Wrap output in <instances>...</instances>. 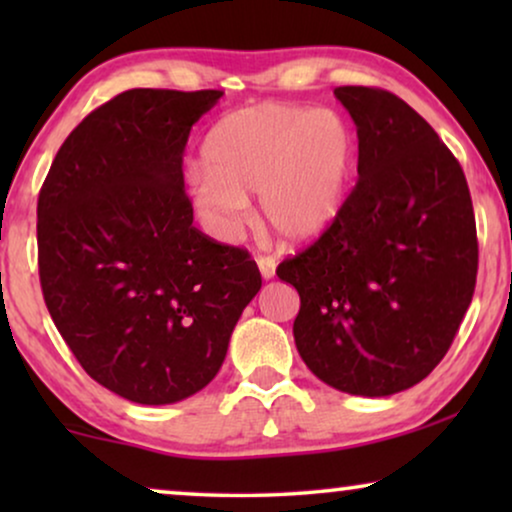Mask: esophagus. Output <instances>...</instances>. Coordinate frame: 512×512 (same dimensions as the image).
Masks as SVG:
<instances>
[{
    "instance_id": "esophagus-1",
    "label": "esophagus",
    "mask_w": 512,
    "mask_h": 512,
    "mask_svg": "<svg viewBox=\"0 0 512 512\" xmlns=\"http://www.w3.org/2000/svg\"><path fill=\"white\" fill-rule=\"evenodd\" d=\"M256 263H258V270H261L263 279L275 277V268H277L275 258H272V256H256Z\"/></svg>"
}]
</instances>
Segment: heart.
Wrapping results in <instances>:
<instances>
[{"mask_svg": "<svg viewBox=\"0 0 512 512\" xmlns=\"http://www.w3.org/2000/svg\"><path fill=\"white\" fill-rule=\"evenodd\" d=\"M202 163L188 172L195 212L230 240L261 195L263 223L279 240L310 244L338 221L356 165V137L333 109L261 102L235 109L209 130Z\"/></svg>", "mask_w": 512, "mask_h": 512, "instance_id": "b5f03b06", "label": "heart"}]
</instances>
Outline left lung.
<instances>
[{"label": "left lung", "mask_w": 512, "mask_h": 512, "mask_svg": "<svg viewBox=\"0 0 512 512\" xmlns=\"http://www.w3.org/2000/svg\"><path fill=\"white\" fill-rule=\"evenodd\" d=\"M333 93L356 123L359 181L277 277L300 296L305 366L345 394L391 396L443 361L471 305L473 202L459 160L410 104L382 88Z\"/></svg>", "instance_id": "obj_1"}]
</instances>
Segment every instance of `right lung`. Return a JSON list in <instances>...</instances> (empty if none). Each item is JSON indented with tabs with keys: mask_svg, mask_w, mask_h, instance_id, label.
Returning <instances> with one entry per match:
<instances>
[{
	"mask_svg": "<svg viewBox=\"0 0 512 512\" xmlns=\"http://www.w3.org/2000/svg\"><path fill=\"white\" fill-rule=\"evenodd\" d=\"M221 90L132 88L83 118L37 202L41 291L81 368L142 405L184 401L261 289L249 251L193 226L184 149Z\"/></svg>",
	"mask_w": 512,
	"mask_h": 512,
	"instance_id": "right-lung-1",
	"label": "right lung"
}]
</instances>
